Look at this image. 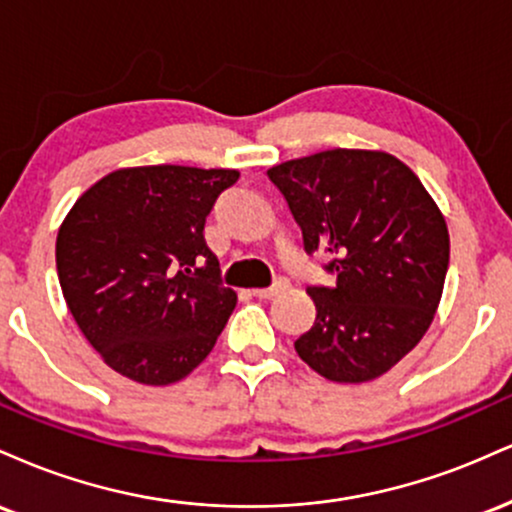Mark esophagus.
Wrapping results in <instances>:
<instances>
[{"mask_svg":"<svg viewBox=\"0 0 512 512\" xmlns=\"http://www.w3.org/2000/svg\"><path fill=\"white\" fill-rule=\"evenodd\" d=\"M287 287H290V282H287L285 278H280L278 282H275V285L261 287V290H254V297H258V299H273V297H278V294L285 292Z\"/></svg>","mask_w":512,"mask_h":512,"instance_id":"1","label":"esophagus"}]
</instances>
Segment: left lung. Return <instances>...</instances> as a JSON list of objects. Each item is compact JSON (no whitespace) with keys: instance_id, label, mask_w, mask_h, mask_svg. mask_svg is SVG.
I'll list each match as a JSON object with an SVG mask.
<instances>
[{"instance_id":"left-lung-1","label":"left lung","mask_w":512,"mask_h":512,"mask_svg":"<svg viewBox=\"0 0 512 512\" xmlns=\"http://www.w3.org/2000/svg\"><path fill=\"white\" fill-rule=\"evenodd\" d=\"M302 230L304 251L333 258V287H309L316 321L294 342L335 383L383 376L429 330L448 273L441 208L405 162L383 150L335 148L268 170Z\"/></svg>"}]
</instances>
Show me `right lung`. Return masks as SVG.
Segmentation results:
<instances>
[{
	"label": "right lung",
	"mask_w": 512,
	"mask_h": 512,
	"mask_svg": "<svg viewBox=\"0 0 512 512\" xmlns=\"http://www.w3.org/2000/svg\"><path fill=\"white\" fill-rule=\"evenodd\" d=\"M237 170L146 165L95 182L57 234L66 306L110 369L146 386L189 376L213 350L237 294L203 239Z\"/></svg>",
	"instance_id": "add662e5"
}]
</instances>
